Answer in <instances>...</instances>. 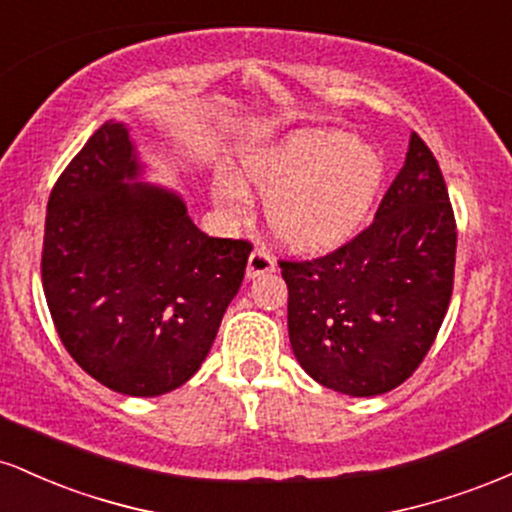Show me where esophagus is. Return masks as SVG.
Listing matches in <instances>:
<instances>
[{"instance_id":"esophagus-1","label":"esophagus","mask_w":512,"mask_h":512,"mask_svg":"<svg viewBox=\"0 0 512 512\" xmlns=\"http://www.w3.org/2000/svg\"><path fill=\"white\" fill-rule=\"evenodd\" d=\"M274 269H276V262L267 250L255 248L250 252V260H248V276H250V279L274 272Z\"/></svg>"}]
</instances>
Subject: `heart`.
Listing matches in <instances>:
<instances>
[{
	"label": "heart",
	"instance_id": "b5f03b06",
	"mask_svg": "<svg viewBox=\"0 0 512 512\" xmlns=\"http://www.w3.org/2000/svg\"><path fill=\"white\" fill-rule=\"evenodd\" d=\"M383 178V158L334 129H301L245 163V180L269 197L274 236L298 250H330L354 236L373 211ZM214 199L240 216L250 192L236 175H219Z\"/></svg>",
	"mask_w": 512,
	"mask_h": 512
}]
</instances>
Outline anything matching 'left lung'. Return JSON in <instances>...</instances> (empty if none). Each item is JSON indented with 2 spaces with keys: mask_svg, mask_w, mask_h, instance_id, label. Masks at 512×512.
Listing matches in <instances>:
<instances>
[{
  "mask_svg": "<svg viewBox=\"0 0 512 512\" xmlns=\"http://www.w3.org/2000/svg\"><path fill=\"white\" fill-rule=\"evenodd\" d=\"M457 223L436 156L411 134L407 161L370 226L313 260H279L289 339L330 390H395L436 342L455 284Z\"/></svg>",
  "mask_w": 512,
  "mask_h": 512,
  "instance_id": "left-lung-1",
  "label": "left lung"
}]
</instances>
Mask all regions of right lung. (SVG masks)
<instances>
[{"mask_svg": "<svg viewBox=\"0 0 512 512\" xmlns=\"http://www.w3.org/2000/svg\"><path fill=\"white\" fill-rule=\"evenodd\" d=\"M137 175L127 127L96 129L50 192L40 272L69 356L120 395L158 397L207 358L252 243L209 238Z\"/></svg>", "mask_w": 512, "mask_h": 512, "instance_id": "obj_1", "label": "right lung"}]
</instances>
